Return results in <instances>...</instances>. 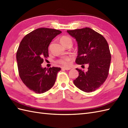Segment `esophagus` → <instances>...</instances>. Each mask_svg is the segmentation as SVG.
Wrapping results in <instances>:
<instances>
[{
	"mask_svg": "<svg viewBox=\"0 0 128 128\" xmlns=\"http://www.w3.org/2000/svg\"><path fill=\"white\" fill-rule=\"evenodd\" d=\"M62 69L66 70H70V69H71V68H66V67H62Z\"/></svg>",
	"mask_w": 128,
	"mask_h": 128,
	"instance_id": "esophagus-1",
	"label": "esophagus"
}]
</instances>
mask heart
Instances as JSON below:
<instances>
[{
  "label": "heart",
  "instance_id": "obj_1",
  "mask_svg": "<svg viewBox=\"0 0 128 128\" xmlns=\"http://www.w3.org/2000/svg\"><path fill=\"white\" fill-rule=\"evenodd\" d=\"M60 42L62 43V45L65 46L68 42H72L71 39L68 36H62L60 39ZM72 58L70 56H66L63 57L61 59H60L56 61L57 63L61 64L64 66H68L70 64V62L71 61Z\"/></svg>",
  "mask_w": 128,
  "mask_h": 128
}]
</instances>
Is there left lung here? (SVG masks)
<instances>
[{
	"label": "left lung",
	"instance_id": "8db88e82",
	"mask_svg": "<svg viewBox=\"0 0 128 128\" xmlns=\"http://www.w3.org/2000/svg\"><path fill=\"white\" fill-rule=\"evenodd\" d=\"M76 40L78 46L76 63L88 64V71L76 68L78 76L74 85L85 92L94 91L107 79L111 60L110 48L102 35L89 28L67 30Z\"/></svg>",
	"mask_w": 128,
	"mask_h": 128
}]
</instances>
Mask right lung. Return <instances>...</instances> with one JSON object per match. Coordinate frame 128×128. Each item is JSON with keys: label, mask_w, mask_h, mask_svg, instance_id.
<instances>
[{"label": "right lung", "mask_w": 128, "mask_h": 128, "mask_svg": "<svg viewBox=\"0 0 128 128\" xmlns=\"http://www.w3.org/2000/svg\"><path fill=\"white\" fill-rule=\"evenodd\" d=\"M62 32L58 30L39 28L23 38L16 53L19 76L24 84L36 94H43L55 84L60 68H43V58L48 57V46Z\"/></svg>", "instance_id": "1"}]
</instances>
